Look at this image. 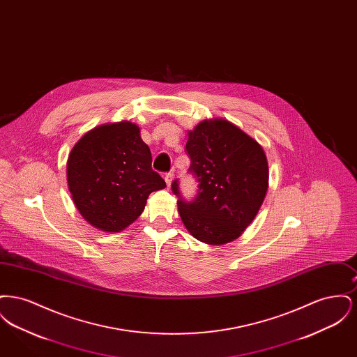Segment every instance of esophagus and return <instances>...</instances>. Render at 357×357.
I'll use <instances>...</instances> for the list:
<instances>
[{
  "instance_id": "esophagus-1",
  "label": "esophagus",
  "mask_w": 357,
  "mask_h": 357,
  "mask_svg": "<svg viewBox=\"0 0 357 357\" xmlns=\"http://www.w3.org/2000/svg\"><path fill=\"white\" fill-rule=\"evenodd\" d=\"M172 178H174V174L172 172H166L165 174V181H166V183H167V186H171V182H172Z\"/></svg>"
}]
</instances>
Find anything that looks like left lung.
Here are the masks:
<instances>
[{
    "mask_svg": "<svg viewBox=\"0 0 357 357\" xmlns=\"http://www.w3.org/2000/svg\"><path fill=\"white\" fill-rule=\"evenodd\" d=\"M186 153L198 192L186 201L178 179L171 188L179 197L178 211L187 230L208 245L237 239L255 220L268 191L269 169L262 147L227 120H204L188 131Z\"/></svg>",
    "mask_w": 357,
    "mask_h": 357,
    "instance_id": "left-lung-1",
    "label": "left lung"
}]
</instances>
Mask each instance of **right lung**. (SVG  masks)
Masks as SVG:
<instances>
[{
  "instance_id": "right-lung-1",
  "label": "right lung",
  "mask_w": 357,
  "mask_h": 357,
  "mask_svg": "<svg viewBox=\"0 0 357 357\" xmlns=\"http://www.w3.org/2000/svg\"><path fill=\"white\" fill-rule=\"evenodd\" d=\"M151 151L131 121L102 124L72 149L67 181L85 221L119 233L143 213L149 195L166 187L151 167Z\"/></svg>"
}]
</instances>
